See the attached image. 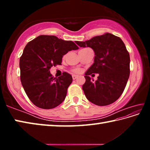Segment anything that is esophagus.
Listing matches in <instances>:
<instances>
[{
	"mask_svg": "<svg viewBox=\"0 0 150 150\" xmlns=\"http://www.w3.org/2000/svg\"><path fill=\"white\" fill-rule=\"evenodd\" d=\"M72 78H73V80H75V79H76L77 78V76L73 75H72Z\"/></svg>",
	"mask_w": 150,
	"mask_h": 150,
	"instance_id": "1",
	"label": "esophagus"
}]
</instances>
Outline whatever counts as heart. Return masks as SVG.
Masks as SVG:
<instances>
[{"mask_svg":"<svg viewBox=\"0 0 150 150\" xmlns=\"http://www.w3.org/2000/svg\"><path fill=\"white\" fill-rule=\"evenodd\" d=\"M73 71L74 72V73H81V69H73Z\"/></svg>","mask_w":150,"mask_h":150,"instance_id":"1","label":"heart"}]
</instances>
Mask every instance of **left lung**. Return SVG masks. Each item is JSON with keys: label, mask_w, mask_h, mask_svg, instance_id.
Here are the masks:
<instances>
[{"label": "left lung", "mask_w": 150, "mask_h": 150, "mask_svg": "<svg viewBox=\"0 0 150 150\" xmlns=\"http://www.w3.org/2000/svg\"><path fill=\"white\" fill-rule=\"evenodd\" d=\"M80 47H90L95 52L94 63L85 73L83 90L87 99L98 106L115 102L122 94L130 75V55L120 38L105 33L85 42H76ZM92 73L100 74L96 81Z\"/></svg>", "instance_id": "8db88e82"}]
</instances>
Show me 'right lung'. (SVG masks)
Returning a JSON list of instances; mask_svg holds the SVG:
<instances>
[{"instance_id":"obj_1","label":"right lung","mask_w":150,"mask_h":150,"mask_svg":"<svg viewBox=\"0 0 150 150\" xmlns=\"http://www.w3.org/2000/svg\"><path fill=\"white\" fill-rule=\"evenodd\" d=\"M72 41L59 39L55 35H41L27 44L20 58V80L31 102L38 107L51 109L65 100L73 79L63 72L54 77L50 69L62 65V57L68 52L78 50Z\"/></svg>"}]
</instances>
